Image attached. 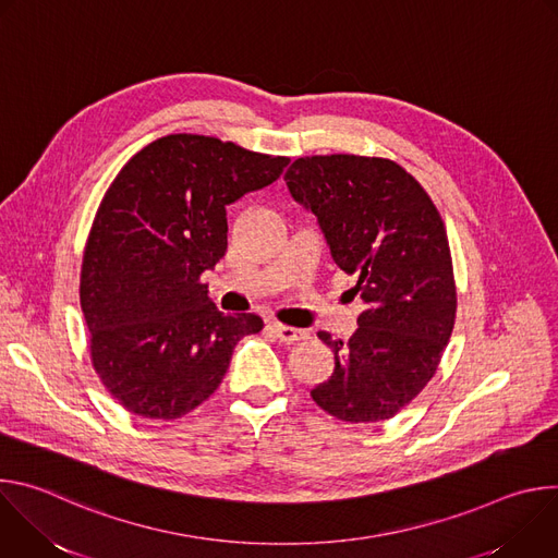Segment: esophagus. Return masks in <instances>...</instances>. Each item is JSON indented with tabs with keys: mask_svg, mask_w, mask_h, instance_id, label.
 Returning <instances> with one entry per match:
<instances>
[{
	"mask_svg": "<svg viewBox=\"0 0 558 558\" xmlns=\"http://www.w3.org/2000/svg\"><path fill=\"white\" fill-rule=\"evenodd\" d=\"M274 333L284 342V344H295V342H302L308 338V331L304 329H293V327H287V325H280V323H274L271 325Z\"/></svg>",
	"mask_w": 558,
	"mask_h": 558,
	"instance_id": "esophagus-1",
	"label": "esophagus"
}]
</instances>
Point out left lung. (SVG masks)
I'll return each instance as SVG.
<instances>
[{"instance_id": "left-lung-1", "label": "left lung", "mask_w": 558, "mask_h": 558, "mask_svg": "<svg viewBox=\"0 0 558 558\" xmlns=\"http://www.w3.org/2000/svg\"><path fill=\"white\" fill-rule=\"evenodd\" d=\"M284 181L317 216L336 265L357 276L353 291L364 302L347 342L317 333L336 368L311 388L313 402L351 424L390 420L433 379L454 327L444 220L415 177L390 158L302 156Z\"/></svg>"}]
</instances>
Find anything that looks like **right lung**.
I'll use <instances>...</instances> for the list:
<instances>
[{
  "label": "right lung",
  "mask_w": 558,
  "mask_h": 558,
  "mask_svg": "<svg viewBox=\"0 0 558 558\" xmlns=\"http://www.w3.org/2000/svg\"><path fill=\"white\" fill-rule=\"evenodd\" d=\"M287 156L203 134L151 141L108 187L84 250L78 300L93 366L114 400L179 420L220 386L260 315H225L201 282L227 252V207L271 185Z\"/></svg>",
  "instance_id": "right-lung-1"
}]
</instances>
